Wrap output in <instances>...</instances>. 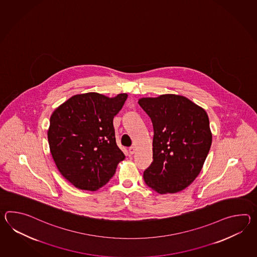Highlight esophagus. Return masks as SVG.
I'll use <instances>...</instances> for the list:
<instances>
[{"mask_svg": "<svg viewBox=\"0 0 257 257\" xmlns=\"http://www.w3.org/2000/svg\"><path fill=\"white\" fill-rule=\"evenodd\" d=\"M128 151H129V154L133 155L136 153V148L135 147H130L129 149H128Z\"/></svg>", "mask_w": 257, "mask_h": 257, "instance_id": "34e87169", "label": "esophagus"}]
</instances>
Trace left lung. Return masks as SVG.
<instances>
[{"label":"left lung","mask_w":257,"mask_h":257,"mask_svg":"<svg viewBox=\"0 0 257 257\" xmlns=\"http://www.w3.org/2000/svg\"><path fill=\"white\" fill-rule=\"evenodd\" d=\"M138 103L154 129L153 162L144 171V180L160 194L181 192L199 175L211 147L207 113L174 94L141 97Z\"/></svg>","instance_id":"8db88e82"}]
</instances>
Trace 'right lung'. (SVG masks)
Listing matches in <instances>:
<instances>
[{
    "mask_svg": "<svg viewBox=\"0 0 257 257\" xmlns=\"http://www.w3.org/2000/svg\"><path fill=\"white\" fill-rule=\"evenodd\" d=\"M128 95L96 92L74 95L50 119L48 140L61 174L74 187L97 191L114 175L125 156L115 139L113 118Z\"/></svg>",
    "mask_w": 257,
    "mask_h": 257,
    "instance_id": "1",
    "label": "right lung"
}]
</instances>
